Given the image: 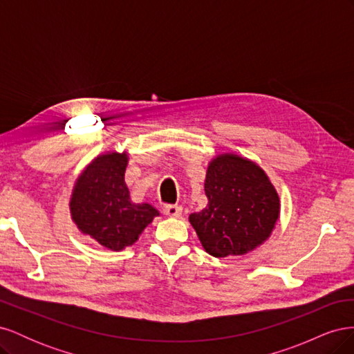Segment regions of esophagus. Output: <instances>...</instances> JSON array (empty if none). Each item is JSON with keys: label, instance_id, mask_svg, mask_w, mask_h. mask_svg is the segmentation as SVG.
<instances>
[{"label": "esophagus", "instance_id": "esophagus-1", "mask_svg": "<svg viewBox=\"0 0 354 354\" xmlns=\"http://www.w3.org/2000/svg\"><path fill=\"white\" fill-rule=\"evenodd\" d=\"M181 212H183V208L180 205H165L164 207V214L168 217H180Z\"/></svg>", "mask_w": 354, "mask_h": 354}]
</instances>
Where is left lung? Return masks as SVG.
Masks as SVG:
<instances>
[{
  "label": "left lung",
  "mask_w": 354,
  "mask_h": 354,
  "mask_svg": "<svg viewBox=\"0 0 354 354\" xmlns=\"http://www.w3.org/2000/svg\"><path fill=\"white\" fill-rule=\"evenodd\" d=\"M208 205L189 216L209 255H243L270 238L281 216V199L266 171L236 153H220L207 168Z\"/></svg>",
  "instance_id": "8db88e82"
}]
</instances>
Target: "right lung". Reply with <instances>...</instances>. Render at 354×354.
Wrapping results in <instances>:
<instances>
[{
	"instance_id": "1",
	"label": "right lung",
	"mask_w": 354,
	"mask_h": 354,
	"mask_svg": "<svg viewBox=\"0 0 354 354\" xmlns=\"http://www.w3.org/2000/svg\"><path fill=\"white\" fill-rule=\"evenodd\" d=\"M128 159L125 151L95 156L75 181L69 201L75 226L111 251L131 246L159 216L151 203L131 201L125 183Z\"/></svg>"
}]
</instances>
